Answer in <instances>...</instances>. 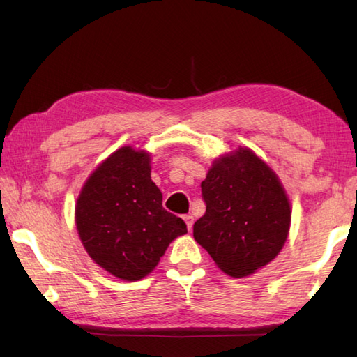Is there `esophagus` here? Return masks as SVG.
<instances>
[{
  "label": "esophagus",
  "instance_id": "1",
  "mask_svg": "<svg viewBox=\"0 0 357 357\" xmlns=\"http://www.w3.org/2000/svg\"><path fill=\"white\" fill-rule=\"evenodd\" d=\"M184 221H185V224H187L188 231H190L192 227H193V216H192V215H185V216H184Z\"/></svg>",
  "mask_w": 357,
  "mask_h": 357
}]
</instances>
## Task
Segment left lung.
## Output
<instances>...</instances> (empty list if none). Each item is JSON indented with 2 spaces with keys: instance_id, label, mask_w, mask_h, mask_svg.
<instances>
[{
  "instance_id": "8db88e82",
  "label": "left lung",
  "mask_w": 357,
  "mask_h": 357,
  "mask_svg": "<svg viewBox=\"0 0 357 357\" xmlns=\"http://www.w3.org/2000/svg\"><path fill=\"white\" fill-rule=\"evenodd\" d=\"M206 213L193 238L231 278H245L282 250L291 222L290 199L278 174L248 147L211 164L201 183Z\"/></svg>"
}]
</instances>
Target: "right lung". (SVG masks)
<instances>
[{
  "mask_svg": "<svg viewBox=\"0 0 357 357\" xmlns=\"http://www.w3.org/2000/svg\"><path fill=\"white\" fill-rule=\"evenodd\" d=\"M150 170L149 151L121 147L87 178L75 206L87 255L130 282L153 271L170 242L187 233L183 219L162 207Z\"/></svg>",
  "mask_w": 357,
  "mask_h": 357,
  "instance_id": "right-lung-1",
  "label": "right lung"
}]
</instances>
